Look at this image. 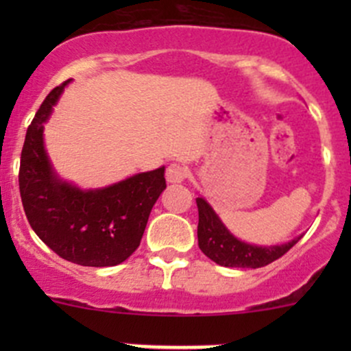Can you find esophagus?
Here are the masks:
<instances>
[{
  "instance_id": "obj_1",
  "label": "esophagus",
  "mask_w": 351,
  "mask_h": 351,
  "mask_svg": "<svg viewBox=\"0 0 351 351\" xmlns=\"http://www.w3.org/2000/svg\"><path fill=\"white\" fill-rule=\"evenodd\" d=\"M186 178V168L185 166L173 162L166 168V182L168 183H182Z\"/></svg>"
}]
</instances>
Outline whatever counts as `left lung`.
Segmentation results:
<instances>
[{"label":"left lung","mask_w":351,"mask_h":351,"mask_svg":"<svg viewBox=\"0 0 351 351\" xmlns=\"http://www.w3.org/2000/svg\"><path fill=\"white\" fill-rule=\"evenodd\" d=\"M198 207V246L204 251L205 256L210 258L221 267L228 268H260L271 261L284 256L287 251L299 241L302 236H297L292 241L284 244H251L236 238L217 212L212 208V205L204 197H197Z\"/></svg>","instance_id":"obj_1"}]
</instances>
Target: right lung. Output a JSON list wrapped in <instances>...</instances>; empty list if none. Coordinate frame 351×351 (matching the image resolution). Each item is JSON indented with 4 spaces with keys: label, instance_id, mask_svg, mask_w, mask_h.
<instances>
[{
    "label": "right lung",
    "instance_id": "right-lung-1",
    "mask_svg": "<svg viewBox=\"0 0 351 351\" xmlns=\"http://www.w3.org/2000/svg\"><path fill=\"white\" fill-rule=\"evenodd\" d=\"M54 88L35 113L20 161V195L35 234L54 253L81 267H115L139 246L151 208L166 189L165 166L100 186L80 189L61 178L44 143L62 91Z\"/></svg>",
    "mask_w": 351,
    "mask_h": 351
}]
</instances>
